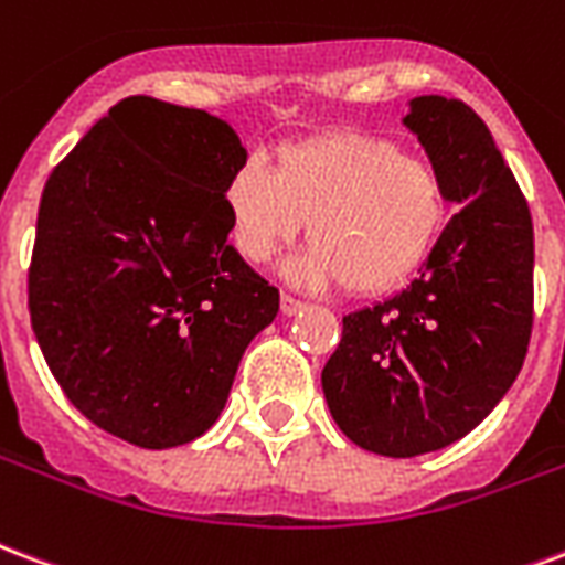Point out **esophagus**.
Masks as SVG:
<instances>
[{
  "instance_id": "esophagus-1",
  "label": "esophagus",
  "mask_w": 565,
  "mask_h": 565,
  "mask_svg": "<svg viewBox=\"0 0 565 565\" xmlns=\"http://www.w3.org/2000/svg\"><path fill=\"white\" fill-rule=\"evenodd\" d=\"M301 308H305V305H301L299 299H292V296H287V292H284V296H281V313H284V317H296Z\"/></svg>"
}]
</instances>
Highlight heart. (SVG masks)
<instances>
[{
    "mask_svg": "<svg viewBox=\"0 0 565 565\" xmlns=\"http://www.w3.org/2000/svg\"><path fill=\"white\" fill-rule=\"evenodd\" d=\"M225 210L245 260H273L308 225L313 243L287 264L290 281L382 296L433 254L447 192L436 168L397 141L340 129L281 145L275 168L245 157L225 183Z\"/></svg>",
    "mask_w": 565,
    "mask_h": 565,
    "instance_id": "heart-1",
    "label": "heart"
}]
</instances>
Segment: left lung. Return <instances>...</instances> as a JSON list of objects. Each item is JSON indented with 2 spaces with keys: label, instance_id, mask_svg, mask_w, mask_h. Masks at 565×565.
Instances as JSON below:
<instances>
[{
  "label": "left lung",
  "instance_id": "1",
  "mask_svg": "<svg viewBox=\"0 0 565 565\" xmlns=\"http://www.w3.org/2000/svg\"><path fill=\"white\" fill-rule=\"evenodd\" d=\"M403 127L459 206L406 290L343 317L322 394L343 436L412 459L468 436L510 391L533 326V222L492 132L462 100H408Z\"/></svg>",
  "mask_w": 565,
  "mask_h": 565
}]
</instances>
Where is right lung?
Returning a JSON list of instances; mask_svg holds the SVG:
<instances>
[{"label": "right lung", "instance_id": "1", "mask_svg": "<svg viewBox=\"0 0 565 565\" xmlns=\"http://www.w3.org/2000/svg\"><path fill=\"white\" fill-rule=\"evenodd\" d=\"M231 124L127 97L55 166L38 210L29 311L73 406L129 445L166 450L218 420L278 290L227 243Z\"/></svg>", "mask_w": 565, "mask_h": 565}]
</instances>
